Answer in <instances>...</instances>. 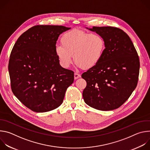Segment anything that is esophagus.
Returning a JSON list of instances; mask_svg holds the SVG:
<instances>
[{"instance_id": "1", "label": "esophagus", "mask_w": 150, "mask_h": 150, "mask_svg": "<svg viewBox=\"0 0 150 150\" xmlns=\"http://www.w3.org/2000/svg\"><path fill=\"white\" fill-rule=\"evenodd\" d=\"M80 77H81V75L80 74H77V73H75L74 74V79H77L78 78H79Z\"/></svg>"}]
</instances>
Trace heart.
<instances>
[{"label":"heart","mask_w":150,"mask_h":150,"mask_svg":"<svg viewBox=\"0 0 150 150\" xmlns=\"http://www.w3.org/2000/svg\"><path fill=\"white\" fill-rule=\"evenodd\" d=\"M105 47L104 38L98 33H89L73 30L64 34L60 45L54 49L55 55L60 65L68 68L74 63L83 69H90L101 60Z\"/></svg>","instance_id":"obj_1"}]
</instances>
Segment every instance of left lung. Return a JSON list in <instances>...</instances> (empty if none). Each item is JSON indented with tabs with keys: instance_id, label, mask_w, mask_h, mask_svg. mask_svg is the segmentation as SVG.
I'll use <instances>...</instances> for the list:
<instances>
[{
	"instance_id": "1",
	"label": "left lung",
	"mask_w": 150,
	"mask_h": 150,
	"mask_svg": "<svg viewBox=\"0 0 150 150\" xmlns=\"http://www.w3.org/2000/svg\"><path fill=\"white\" fill-rule=\"evenodd\" d=\"M87 29L102 35L105 47L99 63L83 73L87 82L82 96L85 103L99 110L119 108L135 89L139 72V59L128 35L113 27Z\"/></svg>"
}]
</instances>
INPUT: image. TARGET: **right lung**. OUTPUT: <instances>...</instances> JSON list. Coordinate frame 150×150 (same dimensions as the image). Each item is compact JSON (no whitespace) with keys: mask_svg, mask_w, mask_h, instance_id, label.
<instances>
[{"mask_svg":"<svg viewBox=\"0 0 150 150\" xmlns=\"http://www.w3.org/2000/svg\"><path fill=\"white\" fill-rule=\"evenodd\" d=\"M71 28L36 25L16 41L8 65L13 94L32 111L42 113L60 106L74 72L62 68L54 49L60 34Z\"/></svg>","mask_w":150,"mask_h":150,"instance_id":"obj_1","label":"right lung"}]
</instances>
